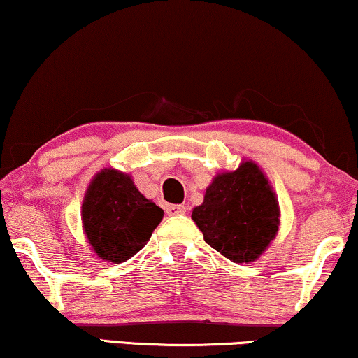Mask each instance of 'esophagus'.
<instances>
[{"label": "esophagus", "mask_w": 358, "mask_h": 358, "mask_svg": "<svg viewBox=\"0 0 358 358\" xmlns=\"http://www.w3.org/2000/svg\"><path fill=\"white\" fill-rule=\"evenodd\" d=\"M166 213L167 215H180L186 213V206H180V204H171L166 207Z\"/></svg>", "instance_id": "esophagus-1"}]
</instances>
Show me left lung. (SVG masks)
Here are the masks:
<instances>
[{"label":"left lung","instance_id":"left-lung-1","mask_svg":"<svg viewBox=\"0 0 358 358\" xmlns=\"http://www.w3.org/2000/svg\"><path fill=\"white\" fill-rule=\"evenodd\" d=\"M279 215L275 192L252 161L215 176L192 210L207 244L236 264L259 259L279 231Z\"/></svg>","mask_w":358,"mask_h":358}]
</instances>
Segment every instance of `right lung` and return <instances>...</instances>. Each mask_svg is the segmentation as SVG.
I'll return each instance as SVG.
<instances>
[{
  "instance_id": "right-lung-1",
  "label": "right lung",
  "mask_w": 358,
  "mask_h": 358,
  "mask_svg": "<svg viewBox=\"0 0 358 358\" xmlns=\"http://www.w3.org/2000/svg\"><path fill=\"white\" fill-rule=\"evenodd\" d=\"M164 210L145 199L131 176L103 169L87 187L81 207L83 229L98 257L124 262L151 239Z\"/></svg>"
}]
</instances>
